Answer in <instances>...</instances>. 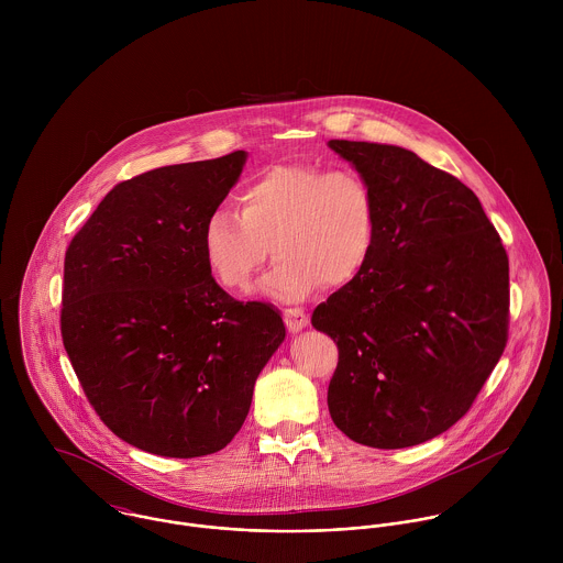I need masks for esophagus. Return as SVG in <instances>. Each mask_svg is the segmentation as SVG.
Instances as JSON below:
<instances>
[{
    "label": "esophagus",
    "instance_id": "1",
    "mask_svg": "<svg viewBox=\"0 0 563 563\" xmlns=\"http://www.w3.org/2000/svg\"><path fill=\"white\" fill-rule=\"evenodd\" d=\"M284 321H286V327H288V331H292V333H297V331H301L303 327H308V314L303 312V310H299V308H288V310H284Z\"/></svg>",
    "mask_w": 563,
    "mask_h": 563
}]
</instances>
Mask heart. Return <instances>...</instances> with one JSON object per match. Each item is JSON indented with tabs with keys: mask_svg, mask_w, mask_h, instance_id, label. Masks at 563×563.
Masks as SVG:
<instances>
[{
	"mask_svg": "<svg viewBox=\"0 0 563 563\" xmlns=\"http://www.w3.org/2000/svg\"><path fill=\"white\" fill-rule=\"evenodd\" d=\"M377 242V201L371 184L351 168L271 164L239 190V214L217 210L201 234L210 275L232 292H249L268 257L275 268L264 292L303 301L327 282L353 284Z\"/></svg>",
	"mask_w": 563,
	"mask_h": 563,
	"instance_id": "obj_1",
	"label": "heart"
}]
</instances>
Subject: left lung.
I'll return each mask as SVG.
<instances>
[{
  "label": "left lung",
  "mask_w": 563,
  "mask_h": 563,
  "mask_svg": "<svg viewBox=\"0 0 563 563\" xmlns=\"http://www.w3.org/2000/svg\"><path fill=\"white\" fill-rule=\"evenodd\" d=\"M371 184L377 242L364 273L317 306L338 344L327 405L373 449H405L453 427L500 360L509 260L477 195L397 145L329 141Z\"/></svg>",
  "instance_id": "obj_1"
}]
</instances>
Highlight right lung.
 I'll return each instance as SVG.
<instances>
[{"mask_svg": "<svg viewBox=\"0 0 563 563\" xmlns=\"http://www.w3.org/2000/svg\"><path fill=\"white\" fill-rule=\"evenodd\" d=\"M244 162L234 152L117 184L65 255L60 331L84 395L114 435L154 455L225 449L286 338L279 312L230 297L201 253Z\"/></svg>", "mask_w": 563, "mask_h": 563, "instance_id": "obj_1", "label": "right lung"}]
</instances>
